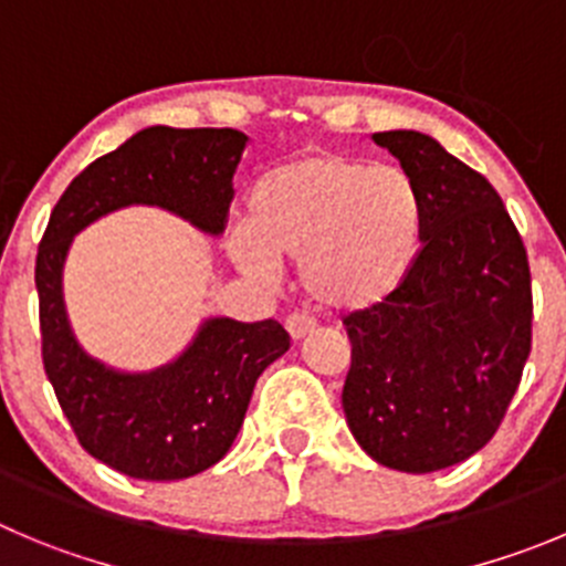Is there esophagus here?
I'll return each mask as SVG.
<instances>
[{
  "instance_id": "34e87169",
  "label": "esophagus",
  "mask_w": 566,
  "mask_h": 566,
  "mask_svg": "<svg viewBox=\"0 0 566 566\" xmlns=\"http://www.w3.org/2000/svg\"><path fill=\"white\" fill-rule=\"evenodd\" d=\"M284 326H287V332H290V337H293V340H304V337L313 335V332H315V321L310 318V315H304V313L287 315Z\"/></svg>"
}]
</instances>
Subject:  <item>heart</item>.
Returning a JSON list of instances; mask_svg holds the SVG:
<instances>
[{
  "label": "heart",
  "mask_w": 566,
  "mask_h": 566,
  "mask_svg": "<svg viewBox=\"0 0 566 566\" xmlns=\"http://www.w3.org/2000/svg\"><path fill=\"white\" fill-rule=\"evenodd\" d=\"M231 256L248 273L301 262L315 307L355 313L388 298L413 268L424 200L410 172L337 150L287 158L253 181Z\"/></svg>",
  "instance_id": "1"
}]
</instances>
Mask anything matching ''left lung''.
<instances>
[{"label": "left lung", "instance_id": "1", "mask_svg": "<svg viewBox=\"0 0 566 566\" xmlns=\"http://www.w3.org/2000/svg\"><path fill=\"white\" fill-rule=\"evenodd\" d=\"M419 184L424 234L405 282L346 315L348 430L377 463L438 472L497 432L531 355V268L497 189L419 130L374 134Z\"/></svg>", "mask_w": 566, "mask_h": 566}]
</instances>
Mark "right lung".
<instances>
[{"instance_id":"obj_1","label":"right lung","mask_w":566,"mask_h":566,"mask_svg":"<svg viewBox=\"0 0 566 566\" xmlns=\"http://www.w3.org/2000/svg\"><path fill=\"white\" fill-rule=\"evenodd\" d=\"M248 136L234 128L153 125L97 158L55 203L35 256L41 357L77 441L136 480H184L231 450L259 374L290 348L279 321L209 318L178 360L123 374L88 357L69 329L61 273L72 237L130 203L161 206L223 234Z\"/></svg>"}]
</instances>
